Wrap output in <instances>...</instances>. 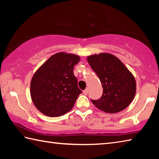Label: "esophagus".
Instances as JSON below:
<instances>
[{"mask_svg": "<svg viewBox=\"0 0 159 159\" xmlns=\"http://www.w3.org/2000/svg\"><path fill=\"white\" fill-rule=\"evenodd\" d=\"M88 92H89V90H88V88H87V89H85V90H84L83 91V94H84V95H88Z\"/></svg>", "mask_w": 159, "mask_h": 159, "instance_id": "34e87169", "label": "esophagus"}]
</instances>
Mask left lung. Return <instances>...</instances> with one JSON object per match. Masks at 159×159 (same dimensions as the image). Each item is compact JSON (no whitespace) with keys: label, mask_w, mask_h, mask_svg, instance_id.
<instances>
[{"label":"left lung","mask_w":159,"mask_h":159,"mask_svg":"<svg viewBox=\"0 0 159 159\" xmlns=\"http://www.w3.org/2000/svg\"><path fill=\"white\" fill-rule=\"evenodd\" d=\"M87 60L103 88L100 98L91 99L94 105L111 114L125 109L133 101L136 92V82L133 74L111 54L91 55Z\"/></svg>","instance_id":"1"}]
</instances>
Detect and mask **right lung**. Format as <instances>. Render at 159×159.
I'll return each mask as SVG.
<instances>
[{
	"label": "right lung",
	"instance_id": "right-lung-1",
	"mask_svg": "<svg viewBox=\"0 0 159 159\" xmlns=\"http://www.w3.org/2000/svg\"><path fill=\"white\" fill-rule=\"evenodd\" d=\"M79 61L78 55L59 52L51 56L34 74L31 97L44 115L60 116L73 108L82 93L74 74V67Z\"/></svg>",
	"mask_w": 159,
	"mask_h": 159
}]
</instances>
